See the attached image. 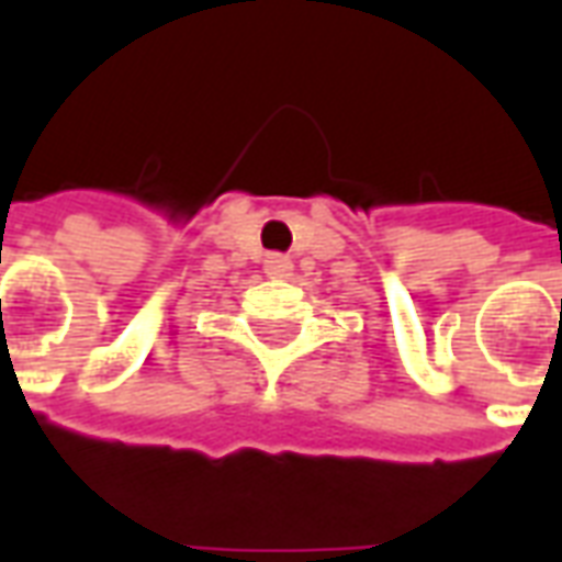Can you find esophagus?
I'll return each instance as SVG.
<instances>
[{
	"instance_id": "esophagus-1",
	"label": "esophagus",
	"mask_w": 562,
	"mask_h": 562,
	"mask_svg": "<svg viewBox=\"0 0 562 562\" xmlns=\"http://www.w3.org/2000/svg\"><path fill=\"white\" fill-rule=\"evenodd\" d=\"M265 273L282 280V277H289V273H292V261H289L285 256H268L265 258Z\"/></svg>"
}]
</instances>
